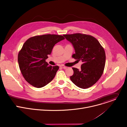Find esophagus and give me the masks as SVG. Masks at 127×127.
Wrapping results in <instances>:
<instances>
[{"mask_svg": "<svg viewBox=\"0 0 127 127\" xmlns=\"http://www.w3.org/2000/svg\"><path fill=\"white\" fill-rule=\"evenodd\" d=\"M60 67H62V68H64V69H66V68H67L66 66H64V65H60Z\"/></svg>", "mask_w": 127, "mask_h": 127, "instance_id": "34e87169", "label": "esophagus"}]
</instances>
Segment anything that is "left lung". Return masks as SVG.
<instances>
[{
    "label": "left lung",
    "mask_w": 127,
    "mask_h": 127,
    "mask_svg": "<svg viewBox=\"0 0 127 127\" xmlns=\"http://www.w3.org/2000/svg\"><path fill=\"white\" fill-rule=\"evenodd\" d=\"M73 45L75 53L72 57L82 61L81 69L73 67L74 74L70 77L79 88L86 89L93 86L102 76L105 64V51L94 37L81 33L64 35Z\"/></svg>",
    "instance_id": "left-lung-1"
}]
</instances>
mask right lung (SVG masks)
<instances>
[{
	"label": "right lung",
	"instance_id": "1",
	"mask_svg": "<svg viewBox=\"0 0 127 127\" xmlns=\"http://www.w3.org/2000/svg\"><path fill=\"white\" fill-rule=\"evenodd\" d=\"M64 39L63 36L46 34L28 39L18 54L21 72L27 82L36 88L45 86L54 78L59 66L46 62L53 46Z\"/></svg>",
	"mask_w": 127,
	"mask_h": 127
}]
</instances>
